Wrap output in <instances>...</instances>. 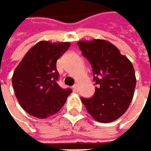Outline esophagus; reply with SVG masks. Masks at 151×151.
<instances>
[{
  "instance_id": "34e87169",
  "label": "esophagus",
  "mask_w": 151,
  "mask_h": 151,
  "mask_svg": "<svg viewBox=\"0 0 151 151\" xmlns=\"http://www.w3.org/2000/svg\"><path fill=\"white\" fill-rule=\"evenodd\" d=\"M72 88H73V90H74L75 92H77V91L79 90V86H78V84H75V85L72 87Z\"/></svg>"
}]
</instances>
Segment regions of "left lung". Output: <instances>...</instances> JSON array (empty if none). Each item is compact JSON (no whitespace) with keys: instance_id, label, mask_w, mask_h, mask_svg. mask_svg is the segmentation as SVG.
<instances>
[{"instance_id":"8db88e82","label":"left lung","mask_w":151,"mask_h":151,"mask_svg":"<svg viewBox=\"0 0 151 151\" xmlns=\"http://www.w3.org/2000/svg\"><path fill=\"white\" fill-rule=\"evenodd\" d=\"M83 56L91 63L96 92L81 101L88 113L102 123L120 118L129 107L135 89L134 69L128 58L104 40L77 43Z\"/></svg>"}]
</instances>
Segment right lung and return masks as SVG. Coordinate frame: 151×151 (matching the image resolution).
<instances>
[{
    "instance_id": "add662e5",
    "label": "right lung",
    "mask_w": 151,
    "mask_h": 151,
    "mask_svg": "<svg viewBox=\"0 0 151 151\" xmlns=\"http://www.w3.org/2000/svg\"><path fill=\"white\" fill-rule=\"evenodd\" d=\"M70 42L40 41L16 68L12 86L21 107L30 115L48 118L60 111L72 92L58 83L56 61L70 47Z\"/></svg>"
}]
</instances>
